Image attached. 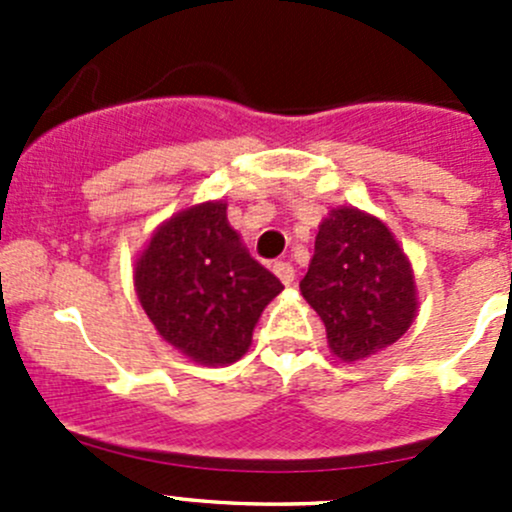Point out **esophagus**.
<instances>
[{
	"instance_id": "34e87169",
	"label": "esophagus",
	"mask_w": 512,
	"mask_h": 512,
	"mask_svg": "<svg viewBox=\"0 0 512 512\" xmlns=\"http://www.w3.org/2000/svg\"><path fill=\"white\" fill-rule=\"evenodd\" d=\"M272 270H275V275L280 277L282 285H292L294 282V267L289 265V262H275V267H272Z\"/></svg>"
}]
</instances>
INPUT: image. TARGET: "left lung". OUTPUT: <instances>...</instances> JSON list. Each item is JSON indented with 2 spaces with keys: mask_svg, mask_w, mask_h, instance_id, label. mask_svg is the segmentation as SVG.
Listing matches in <instances>:
<instances>
[{
  "mask_svg": "<svg viewBox=\"0 0 512 512\" xmlns=\"http://www.w3.org/2000/svg\"><path fill=\"white\" fill-rule=\"evenodd\" d=\"M299 289L324 322L332 354L347 364L399 342L418 312L404 247L379 218L352 205L322 220Z\"/></svg>",
  "mask_w": 512,
  "mask_h": 512,
  "instance_id": "1",
  "label": "left lung"
}]
</instances>
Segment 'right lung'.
<instances>
[{
    "mask_svg": "<svg viewBox=\"0 0 512 512\" xmlns=\"http://www.w3.org/2000/svg\"><path fill=\"white\" fill-rule=\"evenodd\" d=\"M133 285L160 339L203 366L240 359L262 309L285 289L242 245L223 200L158 225L136 257Z\"/></svg>",
    "mask_w": 512,
    "mask_h": 512,
    "instance_id": "1",
    "label": "right lung"
}]
</instances>
